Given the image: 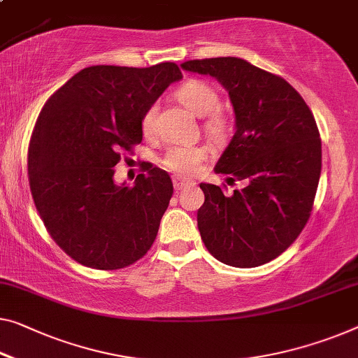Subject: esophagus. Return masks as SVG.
<instances>
[{"label": "esophagus", "mask_w": 358, "mask_h": 358, "mask_svg": "<svg viewBox=\"0 0 358 358\" xmlns=\"http://www.w3.org/2000/svg\"><path fill=\"white\" fill-rule=\"evenodd\" d=\"M193 185H194L193 180H186L183 177H175L173 178L175 189H183V188H188V186H193Z\"/></svg>", "instance_id": "34e87169"}]
</instances>
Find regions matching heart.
<instances>
[{"label":"heart","mask_w":358,"mask_h":358,"mask_svg":"<svg viewBox=\"0 0 358 358\" xmlns=\"http://www.w3.org/2000/svg\"><path fill=\"white\" fill-rule=\"evenodd\" d=\"M177 98L185 108H188L196 115L206 117L204 130L213 143H223L230 133V120L220 108V93L212 83L206 80L193 78L180 85L175 92ZM157 106L148 108L141 119V128L145 135L151 136L156 130ZM207 159V149L204 146H173L170 148L162 159L165 169L180 175H193Z\"/></svg>","instance_id":"obj_1"}]
</instances>
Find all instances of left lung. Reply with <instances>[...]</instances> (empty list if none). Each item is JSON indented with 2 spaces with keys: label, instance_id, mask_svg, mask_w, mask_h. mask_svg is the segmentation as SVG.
Wrapping results in <instances>:
<instances>
[{
  "label": "left lung",
  "instance_id": "obj_1",
  "mask_svg": "<svg viewBox=\"0 0 358 358\" xmlns=\"http://www.w3.org/2000/svg\"><path fill=\"white\" fill-rule=\"evenodd\" d=\"M185 71L215 77L230 94L236 131L215 172L243 189L225 196L201 183L206 201L197 228L220 262L252 268L278 257L310 218L322 173V140L306 101L285 78L239 57L181 64Z\"/></svg>",
  "mask_w": 358,
  "mask_h": 358
}]
</instances>
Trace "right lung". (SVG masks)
I'll return each instance as SVG.
<instances>
[{
  "label": "right lung",
  "instance_id": "add662e5",
  "mask_svg": "<svg viewBox=\"0 0 358 358\" xmlns=\"http://www.w3.org/2000/svg\"><path fill=\"white\" fill-rule=\"evenodd\" d=\"M175 62L152 67L92 66L46 101L29 145V183L48 233L85 266L119 270L157 236L173 185L146 164L135 185H117L120 151L143 140L141 119L170 83Z\"/></svg>",
  "mask_w": 358,
  "mask_h": 358
}]
</instances>
